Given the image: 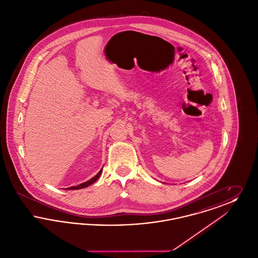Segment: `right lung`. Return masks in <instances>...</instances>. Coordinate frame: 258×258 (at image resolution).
I'll return each mask as SVG.
<instances>
[{
    "instance_id": "add662e5",
    "label": "right lung",
    "mask_w": 258,
    "mask_h": 258,
    "mask_svg": "<svg viewBox=\"0 0 258 258\" xmlns=\"http://www.w3.org/2000/svg\"><path fill=\"white\" fill-rule=\"evenodd\" d=\"M101 172H102V169H101L100 171L98 172V174H97L95 177H93L91 180L87 181L85 183H82V184H78V185H76V186H71V187H68V189H79V188L87 187L88 185H90V184L95 183V182L98 180V178H99V176H100V174H101ZM66 189H67V188H66Z\"/></svg>"
}]
</instances>
